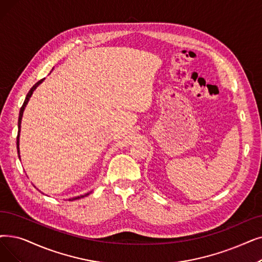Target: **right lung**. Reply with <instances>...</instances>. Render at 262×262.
Here are the masks:
<instances>
[{"label": "right lung", "instance_id": "right-lung-1", "mask_svg": "<svg viewBox=\"0 0 262 262\" xmlns=\"http://www.w3.org/2000/svg\"><path fill=\"white\" fill-rule=\"evenodd\" d=\"M45 79V78H43ZM43 79H40V80L38 81V82H36L35 84H34L32 88H31V90L29 91V93H28V95H27V97H26V99H25V101H24V105L21 106V108H20V111H19V120H18V135H17V151H18V155H19V133H20V126H21V119H22V115H24V110H25V107L27 106V104H28V101H29V99H30V97H31V95L33 94V92H34V90H35L42 81H43ZM19 157H20V155H19ZM89 195V192L88 194H85L84 196H88ZM84 196H81V197H75V198H72V199H70V201H73V200H77V199H79V198H82V197H84Z\"/></svg>", "mask_w": 262, "mask_h": 262}]
</instances>
